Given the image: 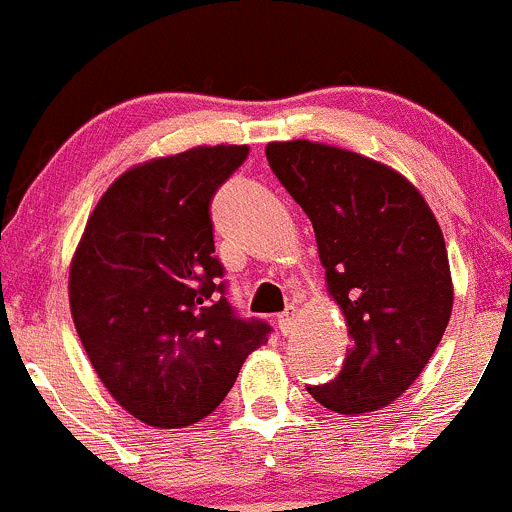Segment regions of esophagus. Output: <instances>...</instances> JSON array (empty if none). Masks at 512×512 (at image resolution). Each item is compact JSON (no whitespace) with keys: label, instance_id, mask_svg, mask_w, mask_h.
Returning a JSON list of instances; mask_svg holds the SVG:
<instances>
[{"label":"esophagus","instance_id":"1","mask_svg":"<svg viewBox=\"0 0 512 512\" xmlns=\"http://www.w3.org/2000/svg\"><path fill=\"white\" fill-rule=\"evenodd\" d=\"M294 307H287L285 312L280 314V317H277V327H280V332L282 334H289L292 332V327H294Z\"/></svg>","mask_w":512,"mask_h":512}]
</instances>
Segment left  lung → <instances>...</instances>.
<instances>
[{"instance_id":"8db88e82","label":"left lung","mask_w":512,"mask_h":512,"mask_svg":"<svg viewBox=\"0 0 512 512\" xmlns=\"http://www.w3.org/2000/svg\"><path fill=\"white\" fill-rule=\"evenodd\" d=\"M265 156L312 220L327 292L352 337L337 379L307 391L337 414L384 409L418 379L451 319L436 215L404 175L359 153L285 141L267 143Z\"/></svg>"}]
</instances>
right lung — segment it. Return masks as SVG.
<instances>
[{
	"label": "right lung",
	"instance_id": "obj_1",
	"mask_svg": "<svg viewBox=\"0 0 512 512\" xmlns=\"http://www.w3.org/2000/svg\"><path fill=\"white\" fill-rule=\"evenodd\" d=\"M247 146L138 163L96 203L69 270L76 334L108 394L138 421L213 414L270 324L237 317L215 257L210 200Z\"/></svg>",
	"mask_w": 512,
	"mask_h": 512
}]
</instances>
